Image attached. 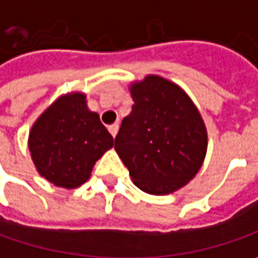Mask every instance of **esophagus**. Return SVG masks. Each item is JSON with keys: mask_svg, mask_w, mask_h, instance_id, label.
<instances>
[{"mask_svg": "<svg viewBox=\"0 0 258 258\" xmlns=\"http://www.w3.org/2000/svg\"><path fill=\"white\" fill-rule=\"evenodd\" d=\"M118 128H119V125H118V124H112V125L109 127V133L112 134V137H115V136H116Z\"/></svg>", "mask_w": 258, "mask_h": 258, "instance_id": "34e87169", "label": "esophagus"}]
</instances>
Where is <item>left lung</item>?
<instances>
[{"label": "left lung", "mask_w": 258, "mask_h": 258, "mask_svg": "<svg viewBox=\"0 0 258 258\" xmlns=\"http://www.w3.org/2000/svg\"><path fill=\"white\" fill-rule=\"evenodd\" d=\"M134 105L121 122L115 151L134 184L167 195L199 171L207 152V130L198 109L176 84L156 75L131 85Z\"/></svg>", "instance_id": "8db88e82"}]
</instances>
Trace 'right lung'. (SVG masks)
<instances>
[{
    "label": "right lung",
    "instance_id": "add662e5",
    "mask_svg": "<svg viewBox=\"0 0 258 258\" xmlns=\"http://www.w3.org/2000/svg\"><path fill=\"white\" fill-rule=\"evenodd\" d=\"M113 146V139L85 96L60 97L34 124L29 151L38 173L53 184L74 189L88 180L96 161Z\"/></svg>",
    "mask_w": 258,
    "mask_h": 258
}]
</instances>
